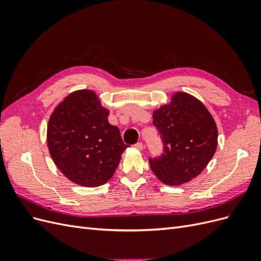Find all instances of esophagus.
I'll list each match as a JSON object with an SVG mask.
<instances>
[{"mask_svg": "<svg viewBox=\"0 0 261 261\" xmlns=\"http://www.w3.org/2000/svg\"><path fill=\"white\" fill-rule=\"evenodd\" d=\"M135 148H137L138 150H143L144 149V145H143V143H137L135 145Z\"/></svg>", "mask_w": 261, "mask_h": 261, "instance_id": "34e87169", "label": "esophagus"}]
</instances>
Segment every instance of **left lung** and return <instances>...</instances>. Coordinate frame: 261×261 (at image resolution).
<instances>
[{
  "label": "left lung",
  "instance_id": "obj_1",
  "mask_svg": "<svg viewBox=\"0 0 261 261\" xmlns=\"http://www.w3.org/2000/svg\"><path fill=\"white\" fill-rule=\"evenodd\" d=\"M152 118L164 146L161 156L149 159L154 175L170 186L199 175L218 146L217 124L208 109L192 94L175 92Z\"/></svg>",
  "mask_w": 261,
  "mask_h": 261
}]
</instances>
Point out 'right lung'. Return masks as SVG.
I'll use <instances>...</instances> for the list:
<instances>
[{
	"mask_svg": "<svg viewBox=\"0 0 261 261\" xmlns=\"http://www.w3.org/2000/svg\"><path fill=\"white\" fill-rule=\"evenodd\" d=\"M109 113L96 92L83 89L69 93L49 118L50 155L63 174L77 185L106 184L128 147L120 129L109 123Z\"/></svg>",
	"mask_w": 261,
	"mask_h": 261,
	"instance_id": "right-lung-1",
	"label": "right lung"
}]
</instances>
